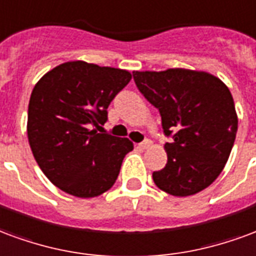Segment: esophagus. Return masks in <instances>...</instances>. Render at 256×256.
Masks as SVG:
<instances>
[{"instance_id":"obj_1","label":"esophagus","mask_w":256,"mask_h":256,"mask_svg":"<svg viewBox=\"0 0 256 256\" xmlns=\"http://www.w3.org/2000/svg\"><path fill=\"white\" fill-rule=\"evenodd\" d=\"M151 144H152V143H151L150 140H144V142H142V143H139V147L143 148V150H147V148H150Z\"/></svg>"}]
</instances>
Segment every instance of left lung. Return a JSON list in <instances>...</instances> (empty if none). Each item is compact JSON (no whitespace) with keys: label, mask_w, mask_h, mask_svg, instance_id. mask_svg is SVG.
Here are the masks:
<instances>
[{"label":"left lung","mask_w":256,"mask_h":256,"mask_svg":"<svg viewBox=\"0 0 256 256\" xmlns=\"http://www.w3.org/2000/svg\"><path fill=\"white\" fill-rule=\"evenodd\" d=\"M138 88L160 110L172 140L166 166L152 173L156 186L173 196L203 191L222 172L238 132L230 91L217 76L184 68L135 70Z\"/></svg>","instance_id":"8db88e82"}]
</instances>
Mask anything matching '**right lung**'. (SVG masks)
Listing matches in <instances>:
<instances>
[{"mask_svg": "<svg viewBox=\"0 0 256 256\" xmlns=\"http://www.w3.org/2000/svg\"><path fill=\"white\" fill-rule=\"evenodd\" d=\"M130 79L126 69L68 61L35 84L28 104V143L40 170L61 191L94 198L113 187L134 143L94 126L105 124L106 109Z\"/></svg>", "mask_w": 256, "mask_h": 256, "instance_id": "right-lung-1", "label": "right lung"}]
</instances>
